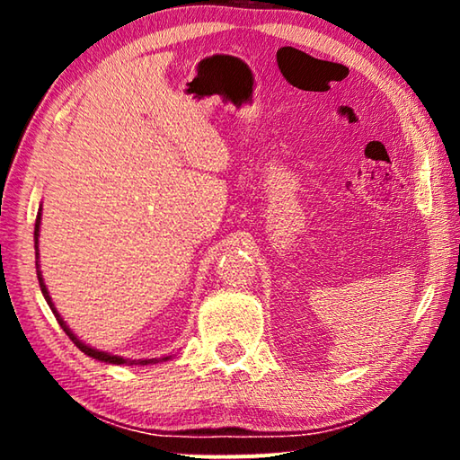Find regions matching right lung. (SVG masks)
<instances>
[{
	"mask_svg": "<svg viewBox=\"0 0 460 460\" xmlns=\"http://www.w3.org/2000/svg\"><path fill=\"white\" fill-rule=\"evenodd\" d=\"M40 221H42V207L38 208L36 225H34V249H36V274H38V282H40V290H42L44 300L49 302L52 314L57 316L60 329L68 334V339H71V341L75 342V345L79 347L84 355H89V357H93V359L103 361V363H111V365H152V363H158V359H123V357H119V355H111V353L99 351V349H93V347H89V345H84V342H83L79 337H76V334H75L71 329H68L66 323L62 321V316L58 314V310L54 308V305H52V298H50V294H49V288H46L44 279H42L40 263H38V237H40ZM166 359H170V357H164V359H162V361H166Z\"/></svg>",
	"mask_w": 460,
	"mask_h": 460,
	"instance_id": "right-lung-1",
	"label": "right lung"
}]
</instances>
